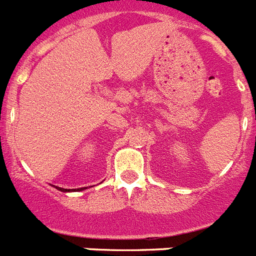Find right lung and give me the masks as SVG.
<instances>
[{"label": "right lung", "mask_w": 256, "mask_h": 256, "mask_svg": "<svg viewBox=\"0 0 256 256\" xmlns=\"http://www.w3.org/2000/svg\"><path fill=\"white\" fill-rule=\"evenodd\" d=\"M56 188L58 190V191H62V192H70V191H74V190H68V188H61V187H56ZM86 188V187H84ZM84 188H78V190H76V191H82V190H84Z\"/></svg>", "instance_id": "obj_1"}]
</instances>
